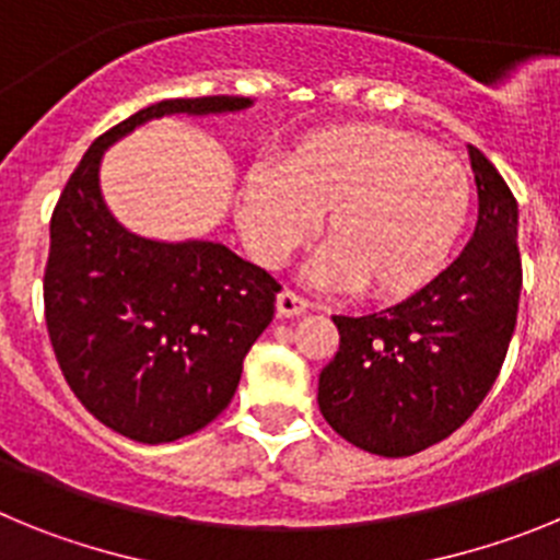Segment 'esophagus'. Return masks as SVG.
Masks as SVG:
<instances>
[{
  "label": "esophagus",
  "instance_id": "esophagus-1",
  "mask_svg": "<svg viewBox=\"0 0 560 560\" xmlns=\"http://www.w3.org/2000/svg\"><path fill=\"white\" fill-rule=\"evenodd\" d=\"M308 300H305V296H300L296 294V291H280V294H277V314L280 316H300V314H305V311H308Z\"/></svg>",
  "mask_w": 560,
  "mask_h": 560
}]
</instances>
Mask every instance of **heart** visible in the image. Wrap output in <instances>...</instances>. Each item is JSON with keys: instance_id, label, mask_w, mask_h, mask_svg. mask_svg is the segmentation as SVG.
Returning <instances> with one entry per match:
<instances>
[{"instance_id": "b5f03b06", "label": "heart", "mask_w": 560, "mask_h": 560, "mask_svg": "<svg viewBox=\"0 0 560 560\" xmlns=\"http://www.w3.org/2000/svg\"><path fill=\"white\" fill-rule=\"evenodd\" d=\"M471 201V179L452 153L398 128L341 126L308 133L277 167H252L237 226L257 264L277 269L323 212L328 244L311 260V283L398 300L446 266Z\"/></svg>"}]
</instances>
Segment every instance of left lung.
Instances as JSON below:
<instances>
[{"label":"left lung","mask_w":560,"mask_h":560,"mask_svg":"<svg viewBox=\"0 0 560 560\" xmlns=\"http://www.w3.org/2000/svg\"><path fill=\"white\" fill-rule=\"evenodd\" d=\"M479 196L474 237L432 283L368 316H334L339 350L319 373V412L378 457H409L457 432L491 393L522 294L518 207L468 145Z\"/></svg>","instance_id":"obj_1"}]
</instances>
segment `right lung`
<instances>
[{
    "label": "right lung",
    "mask_w": 560,
    "mask_h": 560,
    "mask_svg": "<svg viewBox=\"0 0 560 560\" xmlns=\"http://www.w3.org/2000/svg\"><path fill=\"white\" fill-rule=\"evenodd\" d=\"M249 106L176 97L131 114L89 145L52 210L44 316L58 368L103 427L137 443H173L224 412L280 283L224 244L128 232L101 196L103 151L167 114Z\"/></svg>",
    "instance_id": "obj_1"
}]
</instances>
